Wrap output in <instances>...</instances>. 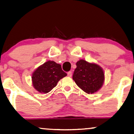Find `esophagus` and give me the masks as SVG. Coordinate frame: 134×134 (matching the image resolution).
<instances>
[{"label": "esophagus", "instance_id": "1", "mask_svg": "<svg viewBox=\"0 0 134 134\" xmlns=\"http://www.w3.org/2000/svg\"><path fill=\"white\" fill-rule=\"evenodd\" d=\"M68 77H71V76H72V72H71V71H69V72H68Z\"/></svg>", "mask_w": 134, "mask_h": 134}]
</instances>
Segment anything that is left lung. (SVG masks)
<instances>
[{"instance_id": "8db88e82", "label": "left lung", "mask_w": 134, "mask_h": 134, "mask_svg": "<svg viewBox=\"0 0 134 134\" xmlns=\"http://www.w3.org/2000/svg\"><path fill=\"white\" fill-rule=\"evenodd\" d=\"M72 79L83 91L92 94L98 92L105 81V72L101 66L95 63L79 60L76 63Z\"/></svg>"}]
</instances>
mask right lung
I'll list each match as a JSON object with an SVG mask.
<instances>
[{
    "label": "right lung",
    "mask_w": 134,
    "mask_h": 134,
    "mask_svg": "<svg viewBox=\"0 0 134 134\" xmlns=\"http://www.w3.org/2000/svg\"><path fill=\"white\" fill-rule=\"evenodd\" d=\"M66 76L61 65L54 61H47L32 72V86L39 92L47 93L56 87L61 79Z\"/></svg>",
    "instance_id": "obj_1"
}]
</instances>
